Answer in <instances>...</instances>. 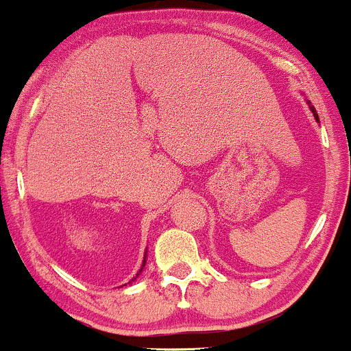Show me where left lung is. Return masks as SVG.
<instances>
[{"label": "left lung", "instance_id": "obj_1", "mask_svg": "<svg viewBox=\"0 0 351 351\" xmlns=\"http://www.w3.org/2000/svg\"><path fill=\"white\" fill-rule=\"evenodd\" d=\"M308 107H310V110H312L313 117H315V120H317V122H318V115H317V110H315V107H313V106H310V102H308Z\"/></svg>", "mask_w": 351, "mask_h": 351}]
</instances>
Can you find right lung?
<instances>
[{
	"instance_id": "1",
	"label": "right lung",
	"mask_w": 351,
	"mask_h": 351,
	"mask_svg": "<svg viewBox=\"0 0 351 351\" xmlns=\"http://www.w3.org/2000/svg\"><path fill=\"white\" fill-rule=\"evenodd\" d=\"M145 264H147V252H145V257H143V264H142V267H140V271H138V274H136V277L140 276V274H142V271H143V267H145ZM136 277H134V279L132 280H135Z\"/></svg>"
}]
</instances>
